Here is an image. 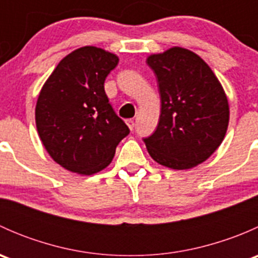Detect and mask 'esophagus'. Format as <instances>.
I'll return each mask as SVG.
<instances>
[{
	"mask_svg": "<svg viewBox=\"0 0 258 258\" xmlns=\"http://www.w3.org/2000/svg\"><path fill=\"white\" fill-rule=\"evenodd\" d=\"M126 124L128 126V128L132 131V130H134V127H135V121H134V119H126Z\"/></svg>",
	"mask_w": 258,
	"mask_h": 258,
	"instance_id": "1",
	"label": "esophagus"
}]
</instances>
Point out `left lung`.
Here are the masks:
<instances>
[{
    "mask_svg": "<svg viewBox=\"0 0 258 258\" xmlns=\"http://www.w3.org/2000/svg\"><path fill=\"white\" fill-rule=\"evenodd\" d=\"M157 79L161 114L155 134L145 139L151 157L172 170H189L220 147L230 106L211 67L189 49L171 47L146 59Z\"/></svg>",
    "mask_w": 258,
    "mask_h": 258,
    "instance_id": "obj_1",
    "label": "left lung"
}]
</instances>
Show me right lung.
I'll return each instance as SVG.
<instances>
[{"label":"right lung","mask_w":258,"mask_h":258,"mask_svg":"<svg viewBox=\"0 0 258 258\" xmlns=\"http://www.w3.org/2000/svg\"><path fill=\"white\" fill-rule=\"evenodd\" d=\"M117 63L112 52L80 47L59 61L41 88L35 110L38 136L52 160L67 171L100 172L130 134L103 87Z\"/></svg>","instance_id":"right-lung-1"}]
</instances>
